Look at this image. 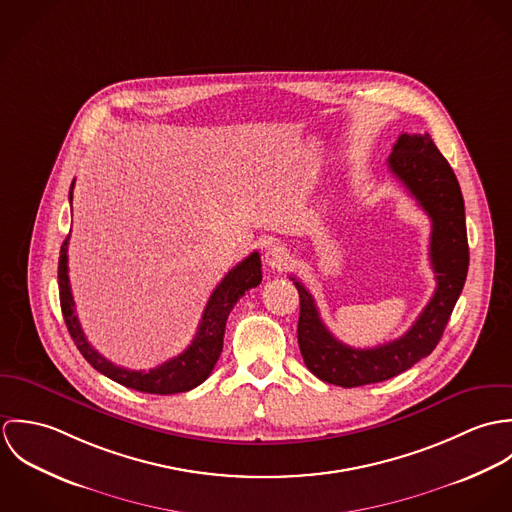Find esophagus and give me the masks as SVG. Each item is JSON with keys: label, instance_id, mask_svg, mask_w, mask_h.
Masks as SVG:
<instances>
[{"label": "esophagus", "instance_id": "obj_1", "mask_svg": "<svg viewBox=\"0 0 512 512\" xmlns=\"http://www.w3.org/2000/svg\"><path fill=\"white\" fill-rule=\"evenodd\" d=\"M264 262H266V266L272 268V270H284V268L288 266V262H290V252H288L286 246L274 244V246H270V248L266 250Z\"/></svg>", "mask_w": 512, "mask_h": 512}]
</instances>
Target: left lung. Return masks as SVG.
<instances>
[{
    "label": "left lung",
    "mask_w": 512,
    "mask_h": 512,
    "mask_svg": "<svg viewBox=\"0 0 512 512\" xmlns=\"http://www.w3.org/2000/svg\"><path fill=\"white\" fill-rule=\"evenodd\" d=\"M388 169L432 220L430 262L438 286L420 317L400 339L372 349H355L331 335L313 295L292 278L299 292L297 343L303 363L323 382L343 388L388 380L428 357L438 347L467 278L469 246L463 195L432 136L402 134L392 147Z\"/></svg>",
    "instance_id": "1"
}]
</instances>
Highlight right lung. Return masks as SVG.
Wrapping results in <instances>:
<instances>
[{
    "label": "right lung",
    "mask_w": 512,
    "mask_h": 512,
    "mask_svg": "<svg viewBox=\"0 0 512 512\" xmlns=\"http://www.w3.org/2000/svg\"><path fill=\"white\" fill-rule=\"evenodd\" d=\"M73 187L74 181L69 193L71 201H73ZM69 238L71 234L65 238L61 246V256H59V295H61V309H63L67 329L73 337L74 345L82 353V357L98 372L112 378L114 382L128 386L132 390L147 392V394L187 392L199 386L201 382H205L222 353V339H224L228 313L244 293L260 286L262 282L260 254L252 252L248 258H244L238 266H234L222 278L217 290L209 297V303L205 307L197 335L191 341V345L181 355L165 361L163 365L149 368L146 372V370H130V368H122L110 363L98 351H94L92 345L86 341L84 331L74 313L73 292L69 282V258H67Z\"/></svg>",
    "instance_id": "1"
}]
</instances>
